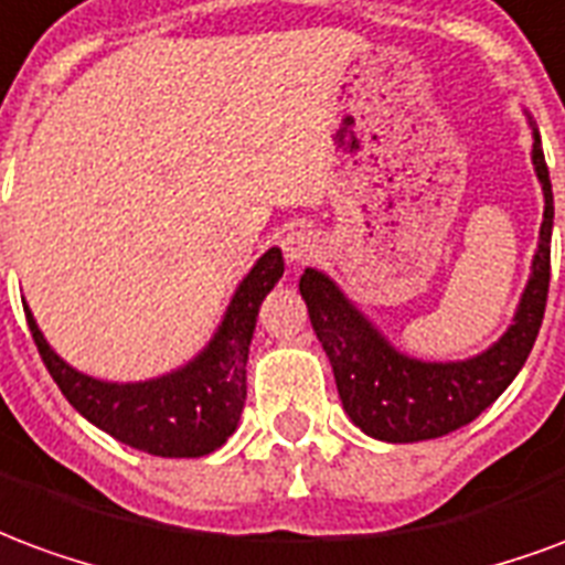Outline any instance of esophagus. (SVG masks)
Masks as SVG:
<instances>
[{
	"mask_svg": "<svg viewBox=\"0 0 565 565\" xmlns=\"http://www.w3.org/2000/svg\"><path fill=\"white\" fill-rule=\"evenodd\" d=\"M318 254V238L306 230H296L284 238V257L290 263H306Z\"/></svg>",
	"mask_w": 565,
	"mask_h": 565,
	"instance_id": "esophagus-1",
	"label": "esophagus"
}]
</instances>
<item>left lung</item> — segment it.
Here are the masks:
<instances>
[{
	"label": "left lung",
	"instance_id": "8db88e82",
	"mask_svg": "<svg viewBox=\"0 0 565 565\" xmlns=\"http://www.w3.org/2000/svg\"><path fill=\"white\" fill-rule=\"evenodd\" d=\"M533 162L545 190V221L539 233L533 278L526 284L521 308L509 332L490 351L466 363H420L396 354L379 332L369 327L339 287L315 269L299 278L308 318L330 356L335 387L344 412L363 433L381 441H424L448 436L472 424L487 405L499 399L521 372L542 330L551 284V226L554 193L545 150L535 136Z\"/></svg>",
	"mask_w": 565,
	"mask_h": 565
}]
</instances>
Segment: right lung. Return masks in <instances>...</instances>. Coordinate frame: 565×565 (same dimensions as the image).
Wrapping results in <instances>:
<instances>
[{
	"label": "right lung",
	"instance_id": "right-lung-1",
	"mask_svg": "<svg viewBox=\"0 0 565 565\" xmlns=\"http://www.w3.org/2000/svg\"><path fill=\"white\" fill-rule=\"evenodd\" d=\"M281 275V250L271 247L235 290L233 306L209 351L181 372L145 384H108L81 375L51 351L30 308L23 311L42 363L75 412L117 441L153 457H202L221 448L238 426L247 396V348L257 327L259 302Z\"/></svg>",
	"mask_w": 565,
	"mask_h": 565
}]
</instances>
